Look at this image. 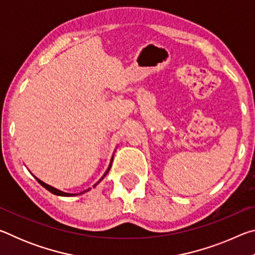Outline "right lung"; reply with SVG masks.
Wrapping results in <instances>:
<instances>
[{"label": "right lung", "instance_id": "right-lung-1", "mask_svg": "<svg viewBox=\"0 0 255 255\" xmlns=\"http://www.w3.org/2000/svg\"><path fill=\"white\" fill-rule=\"evenodd\" d=\"M112 159H114V156H112V158H111V162H110V165H109V167H108V170L106 171V173L105 174H103V176H102V178L100 179V180H99L98 181V182L96 183V184H94L93 185V188L94 187H96V185L99 183V182H100V181L103 179V178H105V176L108 174V172H109V170H110V167H111V164H112ZM34 178H36V176H34ZM36 180L38 181V182H39L41 185H42V187H44L45 189H47V190H48V191H50L51 193H54V195H56V196H63V197H73V196H76L75 195V193H66V192H63V191H60V190H58V189H56V188H54V187H51V185H49V184H47V183H45V182H42V181L41 180H39V179H38V178H36ZM89 190L90 189H88V190H84V191L83 192H81V193H84V192H86V191H89ZM81 193H80V195H81Z\"/></svg>", "mask_w": 255, "mask_h": 255}]
</instances>
